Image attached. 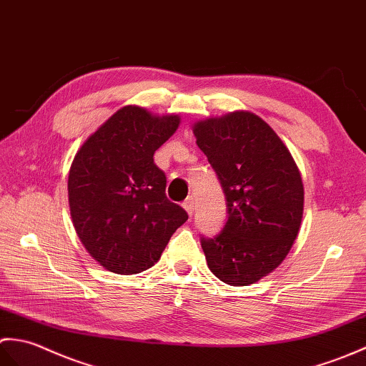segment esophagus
<instances>
[{"label":"esophagus","mask_w":366,"mask_h":366,"mask_svg":"<svg viewBox=\"0 0 366 366\" xmlns=\"http://www.w3.org/2000/svg\"><path fill=\"white\" fill-rule=\"evenodd\" d=\"M183 208L186 209V213H188L189 216L194 213V208H196V205H194V197H188L184 202H183Z\"/></svg>","instance_id":"1"}]
</instances>
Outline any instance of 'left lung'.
<instances>
[{
	"label": "left lung",
	"instance_id": "left-lung-1",
	"mask_svg": "<svg viewBox=\"0 0 366 366\" xmlns=\"http://www.w3.org/2000/svg\"><path fill=\"white\" fill-rule=\"evenodd\" d=\"M192 132L229 207L224 230L202 238L208 267L227 285H250L295 244L304 213L302 177L287 145L254 112L199 120Z\"/></svg>",
	"mask_w": 366,
	"mask_h": 366
}]
</instances>
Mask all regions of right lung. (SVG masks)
Segmentation results:
<instances>
[{"label": "right lung", "mask_w": 366, "mask_h": 366, "mask_svg": "<svg viewBox=\"0 0 366 366\" xmlns=\"http://www.w3.org/2000/svg\"><path fill=\"white\" fill-rule=\"evenodd\" d=\"M128 104L81 145L69 170V207L79 241L116 274H139L161 258L186 211L166 197V175L153 155L180 127Z\"/></svg>", "instance_id": "add662e5"}]
</instances>
